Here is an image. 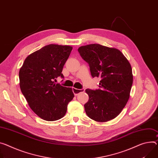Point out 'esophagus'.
Returning a JSON list of instances; mask_svg holds the SVG:
<instances>
[{"instance_id":"obj_1","label":"esophagus","mask_w":158,"mask_h":158,"mask_svg":"<svg viewBox=\"0 0 158 158\" xmlns=\"http://www.w3.org/2000/svg\"><path fill=\"white\" fill-rule=\"evenodd\" d=\"M73 93H74V95H75V96H77V95L79 94V93L84 92L85 89H76V88H73Z\"/></svg>"}]
</instances>
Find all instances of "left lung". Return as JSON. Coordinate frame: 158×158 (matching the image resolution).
Returning <instances> with one entry per match:
<instances>
[{
	"mask_svg": "<svg viewBox=\"0 0 158 158\" xmlns=\"http://www.w3.org/2000/svg\"><path fill=\"white\" fill-rule=\"evenodd\" d=\"M78 52L88 63L92 77L101 78L99 89H85L89 96L88 102L84 105L85 113L99 122L114 118L130 97L133 83L130 63L119 50L99 44L82 46Z\"/></svg>",
	"mask_w": 158,
	"mask_h": 158,
	"instance_id": "left-lung-1",
	"label": "left lung"
}]
</instances>
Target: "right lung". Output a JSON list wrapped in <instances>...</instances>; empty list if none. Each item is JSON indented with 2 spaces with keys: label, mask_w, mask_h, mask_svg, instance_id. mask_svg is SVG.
<instances>
[{
  "label": "right lung",
  "mask_w": 158,
  "mask_h": 158,
  "mask_svg": "<svg viewBox=\"0 0 158 158\" xmlns=\"http://www.w3.org/2000/svg\"><path fill=\"white\" fill-rule=\"evenodd\" d=\"M73 47L50 44L28 55L19 73L21 91L31 109L41 118L55 121L64 117L74 97L71 88L55 84Z\"/></svg>",
  "instance_id": "add662e5"
}]
</instances>
